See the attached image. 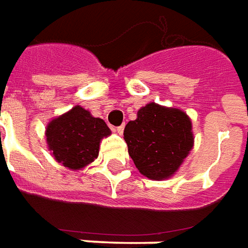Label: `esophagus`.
Segmentation results:
<instances>
[{"mask_svg": "<svg viewBox=\"0 0 248 248\" xmlns=\"http://www.w3.org/2000/svg\"><path fill=\"white\" fill-rule=\"evenodd\" d=\"M116 132L119 133V135H123V132H124V124L120 125V127H116Z\"/></svg>", "mask_w": 248, "mask_h": 248, "instance_id": "34e87169", "label": "esophagus"}]
</instances>
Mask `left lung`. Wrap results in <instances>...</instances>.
<instances>
[{
    "instance_id": "left-lung-1",
    "label": "left lung",
    "mask_w": 248,
    "mask_h": 248,
    "mask_svg": "<svg viewBox=\"0 0 248 248\" xmlns=\"http://www.w3.org/2000/svg\"><path fill=\"white\" fill-rule=\"evenodd\" d=\"M124 140L139 172L164 180L179 170L194 147L192 123L182 109L149 103L125 125Z\"/></svg>"
}]
</instances>
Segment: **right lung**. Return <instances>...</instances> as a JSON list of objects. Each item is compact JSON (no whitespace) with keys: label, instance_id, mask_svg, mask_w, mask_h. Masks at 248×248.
Wrapping results in <instances>:
<instances>
[{"label":"right lung","instance_id":"right-lung-1","mask_svg":"<svg viewBox=\"0 0 248 248\" xmlns=\"http://www.w3.org/2000/svg\"><path fill=\"white\" fill-rule=\"evenodd\" d=\"M109 135L105 121L93 117L80 105L53 119L45 131L53 157L72 171H78L97 159L100 141Z\"/></svg>","mask_w":248,"mask_h":248}]
</instances>
